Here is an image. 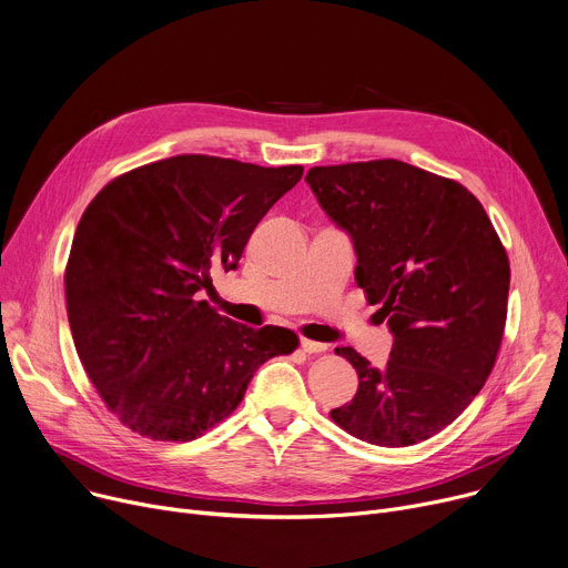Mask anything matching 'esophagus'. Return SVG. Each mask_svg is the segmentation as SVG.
I'll list each match as a JSON object with an SVG mask.
<instances>
[{"instance_id":"1","label":"esophagus","mask_w":568,"mask_h":568,"mask_svg":"<svg viewBox=\"0 0 568 568\" xmlns=\"http://www.w3.org/2000/svg\"><path fill=\"white\" fill-rule=\"evenodd\" d=\"M300 345H302V351L307 353V355H321V353H325V351H327V343H321V341L302 338V341H300Z\"/></svg>"}]
</instances>
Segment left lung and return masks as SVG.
I'll use <instances>...</instances> for the list:
<instances>
[{
	"instance_id": "obj_1",
	"label": "left lung",
	"mask_w": 568,
	"mask_h": 568,
	"mask_svg": "<svg viewBox=\"0 0 568 568\" xmlns=\"http://www.w3.org/2000/svg\"><path fill=\"white\" fill-rule=\"evenodd\" d=\"M304 182L351 236L355 280L394 334L384 368L336 347L355 366L359 388L329 416L373 446L420 444L470 405L496 364L507 252L473 193L416 165H318Z\"/></svg>"
}]
</instances>
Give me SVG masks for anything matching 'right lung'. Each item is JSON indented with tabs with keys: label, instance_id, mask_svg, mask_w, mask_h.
Wrapping results in <instances>:
<instances>
[{
	"label": "right lung",
	"instance_id": "right-lung-1",
	"mask_svg": "<svg viewBox=\"0 0 568 568\" xmlns=\"http://www.w3.org/2000/svg\"><path fill=\"white\" fill-rule=\"evenodd\" d=\"M302 165L170 156L106 184L83 211L65 268L77 355L122 425L191 442L225 420L256 368L297 347L291 329H252L200 300L234 271Z\"/></svg>",
	"mask_w": 568,
	"mask_h": 568
}]
</instances>
